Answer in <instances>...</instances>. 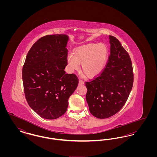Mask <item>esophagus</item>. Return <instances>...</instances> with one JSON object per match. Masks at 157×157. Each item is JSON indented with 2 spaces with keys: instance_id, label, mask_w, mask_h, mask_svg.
I'll use <instances>...</instances> for the list:
<instances>
[{
  "instance_id": "esophagus-1",
  "label": "esophagus",
  "mask_w": 157,
  "mask_h": 157,
  "mask_svg": "<svg viewBox=\"0 0 157 157\" xmlns=\"http://www.w3.org/2000/svg\"><path fill=\"white\" fill-rule=\"evenodd\" d=\"M85 83V82H84V81H83L82 80H79V85H83Z\"/></svg>"
}]
</instances>
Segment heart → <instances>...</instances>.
Segmentation results:
<instances>
[{"label":"heart","mask_w":157,"mask_h":157,"mask_svg":"<svg viewBox=\"0 0 157 157\" xmlns=\"http://www.w3.org/2000/svg\"><path fill=\"white\" fill-rule=\"evenodd\" d=\"M108 56L107 46L102 44H89L76 48L74 55H67L69 69L77 70L81 63L82 71L90 77L99 75L104 69Z\"/></svg>","instance_id":"heart-1"}]
</instances>
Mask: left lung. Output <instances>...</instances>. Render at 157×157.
Returning <instances> with one entry per match:
<instances>
[{"label":"left lung","instance_id":"8db88e82","mask_svg":"<svg viewBox=\"0 0 157 157\" xmlns=\"http://www.w3.org/2000/svg\"><path fill=\"white\" fill-rule=\"evenodd\" d=\"M109 38L111 53L106 67L98 77L85 82L90 112L99 119L109 118L120 111L128 99L134 82L129 54L116 37Z\"/></svg>","mask_w":157,"mask_h":157}]
</instances>
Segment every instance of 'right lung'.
<instances>
[{
  "mask_svg": "<svg viewBox=\"0 0 157 157\" xmlns=\"http://www.w3.org/2000/svg\"><path fill=\"white\" fill-rule=\"evenodd\" d=\"M69 36L46 35L31 47L23 67L26 99L43 118L55 120L67 110L68 99L78 85L75 74H66Z\"/></svg>",
  "mask_w": 157,
  "mask_h": 157,
  "instance_id": "1",
  "label": "right lung"
}]
</instances>
